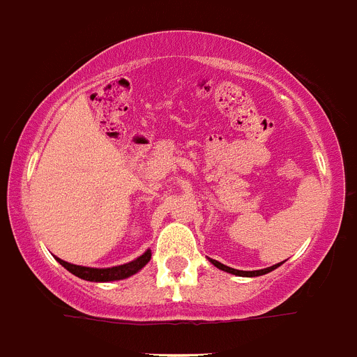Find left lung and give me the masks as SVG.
<instances>
[{
    "label": "left lung",
    "mask_w": 357,
    "mask_h": 357,
    "mask_svg": "<svg viewBox=\"0 0 357 357\" xmlns=\"http://www.w3.org/2000/svg\"><path fill=\"white\" fill-rule=\"evenodd\" d=\"M211 263H213L216 268H220V270H223V272L234 273V275H239V277H257V275H264V273L272 272V270H275L277 266H280V263H279V264H275V266L264 268V270H255V272H241V270H234V268H229V266H225V264L218 263V261H214V259H211Z\"/></svg>",
    "instance_id": "1"
}]
</instances>
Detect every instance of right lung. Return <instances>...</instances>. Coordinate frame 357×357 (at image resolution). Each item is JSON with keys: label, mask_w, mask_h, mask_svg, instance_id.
<instances>
[{"label": "right lung", "mask_w": 357, "mask_h": 357, "mask_svg": "<svg viewBox=\"0 0 357 357\" xmlns=\"http://www.w3.org/2000/svg\"><path fill=\"white\" fill-rule=\"evenodd\" d=\"M151 252L146 250L141 257H137L135 261L127 264H121V266H114V268H87V266H77V264L66 263V261L59 259L56 261L62 264V266L71 272L73 275L80 277L84 280H91V282H109V280H119V279H127V277L134 275L144 266V264L150 261Z\"/></svg>", "instance_id": "right-lung-1"}]
</instances>
